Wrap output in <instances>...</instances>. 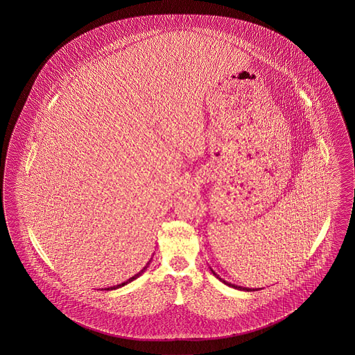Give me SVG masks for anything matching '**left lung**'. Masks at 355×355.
<instances>
[{"label": "left lung", "mask_w": 355, "mask_h": 355, "mask_svg": "<svg viewBox=\"0 0 355 355\" xmlns=\"http://www.w3.org/2000/svg\"><path fill=\"white\" fill-rule=\"evenodd\" d=\"M211 270H212V268H211ZM212 273H214V275H215L216 277H217V279H220V281H221V282H224V284H225V285H227V286H232V288H234V289H238V291H257V289H250V288H243V286H238V285H234V284H230V282H227V281H225V279H221V277H220V276H218V275H217V273H215V272H214V270H212Z\"/></svg>", "instance_id": "left-lung-1"}]
</instances>
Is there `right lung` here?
I'll list each match as a JSON object with an SVG mask.
<instances>
[{
	"mask_svg": "<svg viewBox=\"0 0 355 355\" xmlns=\"http://www.w3.org/2000/svg\"><path fill=\"white\" fill-rule=\"evenodd\" d=\"M150 261H148V263H147V266H146V267H144V268H143V269H141V270H140L139 273H137V275H134V276H132V277H131V279H128V281H125V282H122V284H119V285H116V286H112V288H105V291H116V289H119V288H122V286H125V285H128V284H130V282H131V281H134V279H138V277H139V276H141V273H143V272H144V270H146V269H147V267H148V266H150Z\"/></svg>",
	"mask_w": 355,
	"mask_h": 355,
	"instance_id": "add662e5",
	"label": "right lung"
}]
</instances>
